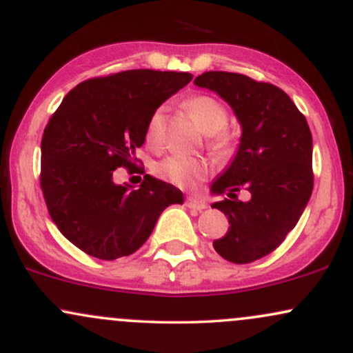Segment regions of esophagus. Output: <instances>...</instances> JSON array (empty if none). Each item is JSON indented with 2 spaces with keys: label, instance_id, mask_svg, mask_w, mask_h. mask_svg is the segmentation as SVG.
I'll list each match as a JSON object with an SVG mask.
<instances>
[{
  "label": "esophagus",
  "instance_id": "esophagus-1",
  "mask_svg": "<svg viewBox=\"0 0 353 353\" xmlns=\"http://www.w3.org/2000/svg\"><path fill=\"white\" fill-rule=\"evenodd\" d=\"M185 205H188L189 209H194V210H202V209L208 208V204H205L204 201L199 199V197H194V196L185 197Z\"/></svg>",
  "mask_w": 353,
  "mask_h": 353
}]
</instances>
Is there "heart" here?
<instances>
[{"mask_svg":"<svg viewBox=\"0 0 353 353\" xmlns=\"http://www.w3.org/2000/svg\"><path fill=\"white\" fill-rule=\"evenodd\" d=\"M190 116L194 117L202 131L208 132L205 144L219 157H225L232 152L234 139L225 125L229 123V111L221 101L208 94H199L190 98L188 103ZM164 117L165 108H156L145 123V141L151 145H159L163 143L164 134ZM154 174L159 179L174 188L184 190H192L210 176V164L204 157H182L168 156L154 165Z\"/></svg>","mask_w":353,"mask_h":353,"instance_id":"1","label":"heart"}]
</instances>
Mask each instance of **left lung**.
I'll use <instances>...</instances> for the list:
<instances>
[{"label": "left lung", "mask_w": 353, "mask_h": 353, "mask_svg": "<svg viewBox=\"0 0 353 353\" xmlns=\"http://www.w3.org/2000/svg\"><path fill=\"white\" fill-rule=\"evenodd\" d=\"M230 104L242 124L236 159L212 184L230 199L212 208L225 214L230 228L214 241L216 252L234 264H249L274 252L301 219L314 189L312 134L292 99L264 81L225 71L202 72L194 79ZM245 187L253 199L242 203L234 192Z\"/></svg>", "instance_id": "left-lung-1"}]
</instances>
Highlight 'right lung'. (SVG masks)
Instances as JSON below:
<instances>
[{"label": "right lung", "instance_id": "obj_1", "mask_svg": "<svg viewBox=\"0 0 353 353\" xmlns=\"http://www.w3.org/2000/svg\"><path fill=\"white\" fill-rule=\"evenodd\" d=\"M192 74L129 70L91 78L64 96L41 139V185L48 212L71 244L114 261L134 254L161 212L182 204L174 185L145 174L139 189L116 185L117 168L141 169L136 149L156 108ZM144 169V168H143Z\"/></svg>", "mask_w": 353, "mask_h": 353}]
</instances>
